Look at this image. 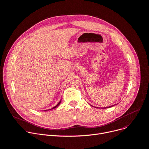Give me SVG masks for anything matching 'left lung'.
I'll return each mask as SVG.
<instances>
[{"label":"left lung","mask_w":149,"mask_h":149,"mask_svg":"<svg viewBox=\"0 0 149 149\" xmlns=\"http://www.w3.org/2000/svg\"><path fill=\"white\" fill-rule=\"evenodd\" d=\"M114 105H111V106H109V107H104V108H111V107H113ZM92 107H93V106H92V105H91ZM95 108H98V107H95Z\"/></svg>","instance_id":"8db88e82"}]
</instances>
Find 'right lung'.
Here are the masks:
<instances>
[{
  "instance_id": "obj_1",
  "label": "right lung",
  "mask_w": 149,
  "mask_h": 149,
  "mask_svg": "<svg viewBox=\"0 0 149 149\" xmlns=\"http://www.w3.org/2000/svg\"><path fill=\"white\" fill-rule=\"evenodd\" d=\"M61 100L60 101V102L55 106V107H54L53 108H51V109H48V110H45V111H49V110H52V109H54V108H57L60 104V103H61Z\"/></svg>"
}]
</instances>
